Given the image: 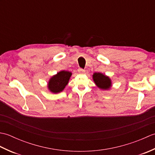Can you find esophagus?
<instances>
[{"label":"esophagus","mask_w":155,"mask_h":155,"mask_svg":"<svg viewBox=\"0 0 155 155\" xmlns=\"http://www.w3.org/2000/svg\"><path fill=\"white\" fill-rule=\"evenodd\" d=\"M78 72H79V73L81 74H83L85 72V70L84 69H83V68H78Z\"/></svg>","instance_id":"obj_1"}]
</instances>
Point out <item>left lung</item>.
Here are the masks:
<instances>
[{
	"instance_id": "left-lung-1",
	"label": "left lung",
	"mask_w": 155,
	"mask_h": 155,
	"mask_svg": "<svg viewBox=\"0 0 155 155\" xmlns=\"http://www.w3.org/2000/svg\"><path fill=\"white\" fill-rule=\"evenodd\" d=\"M93 78L97 86L103 90H108L111 87L110 78L101 72H94Z\"/></svg>"
}]
</instances>
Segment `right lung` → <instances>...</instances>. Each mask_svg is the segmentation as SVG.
Wrapping results in <instances>:
<instances>
[{
    "mask_svg": "<svg viewBox=\"0 0 155 155\" xmlns=\"http://www.w3.org/2000/svg\"><path fill=\"white\" fill-rule=\"evenodd\" d=\"M71 75V72L62 71L52 76L48 83V90L52 93H58L62 91L67 85Z\"/></svg>",
    "mask_w": 155,
    "mask_h": 155,
    "instance_id": "add662e5",
    "label": "right lung"
}]
</instances>
